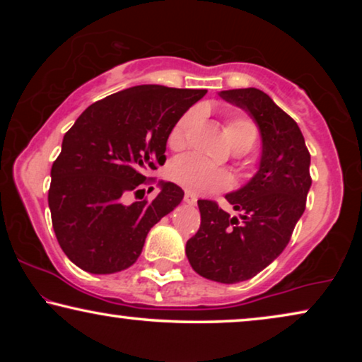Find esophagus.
I'll return each mask as SVG.
<instances>
[{"instance_id": "esophagus-1", "label": "esophagus", "mask_w": 362, "mask_h": 362, "mask_svg": "<svg viewBox=\"0 0 362 362\" xmlns=\"http://www.w3.org/2000/svg\"><path fill=\"white\" fill-rule=\"evenodd\" d=\"M185 201L187 202V204H196V201H197V197L194 196V194H192V192H186V194H185Z\"/></svg>"}]
</instances>
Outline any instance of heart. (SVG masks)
I'll return each instance as SVG.
<instances>
[{
  "label": "heart",
  "mask_w": 362,
  "mask_h": 362,
  "mask_svg": "<svg viewBox=\"0 0 362 362\" xmlns=\"http://www.w3.org/2000/svg\"><path fill=\"white\" fill-rule=\"evenodd\" d=\"M197 123V113L189 112L180 118L170 133V146L181 150L186 146L189 132ZM226 136L237 151H249L255 145L259 130L250 118L234 117L226 123ZM171 180L194 194H211L226 191L234 185L230 173L206 163L196 155L176 158L170 166Z\"/></svg>",
  "instance_id": "heart-1"
}]
</instances>
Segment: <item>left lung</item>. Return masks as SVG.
Listing matches in <instances>:
<instances>
[{"label":"left lung","instance_id":"8db88e82","mask_svg":"<svg viewBox=\"0 0 362 362\" xmlns=\"http://www.w3.org/2000/svg\"><path fill=\"white\" fill-rule=\"evenodd\" d=\"M219 95L259 125L260 168L244 187L226 196L240 217L216 201H197L201 226L186 242V255L204 279L237 284L255 276L288 245L311 186L310 151L296 122L265 92L250 87Z\"/></svg>","mask_w":362,"mask_h":362}]
</instances>
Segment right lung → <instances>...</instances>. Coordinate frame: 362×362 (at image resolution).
<instances>
[{"mask_svg": "<svg viewBox=\"0 0 362 362\" xmlns=\"http://www.w3.org/2000/svg\"><path fill=\"white\" fill-rule=\"evenodd\" d=\"M206 88L136 86L92 103L64 135L51 170L49 209L57 242L90 274L135 264L148 232L180 204L185 191L161 182L155 199L127 202L166 161L168 136ZM150 187L148 191H151Z\"/></svg>", "mask_w": 362, "mask_h": 362, "instance_id": "add662e5", "label": "right lung"}]
</instances>
